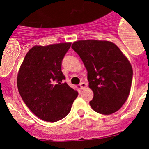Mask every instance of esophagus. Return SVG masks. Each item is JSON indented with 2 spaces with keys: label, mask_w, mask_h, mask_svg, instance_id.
Instances as JSON below:
<instances>
[{
  "label": "esophagus",
  "mask_w": 149,
  "mask_h": 149,
  "mask_svg": "<svg viewBox=\"0 0 149 149\" xmlns=\"http://www.w3.org/2000/svg\"><path fill=\"white\" fill-rule=\"evenodd\" d=\"M86 86H87V85H86V83L82 82V83H81V84H80V86H81V89H84V88H86Z\"/></svg>",
  "instance_id": "obj_1"
}]
</instances>
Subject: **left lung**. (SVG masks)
<instances>
[{
    "instance_id": "8db88e82",
    "label": "left lung",
    "mask_w": 149,
    "mask_h": 149,
    "mask_svg": "<svg viewBox=\"0 0 149 149\" xmlns=\"http://www.w3.org/2000/svg\"><path fill=\"white\" fill-rule=\"evenodd\" d=\"M72 48L80 56L88 72L93 92L89 104L94 111L110 115L127 99L132 82L131 64L118 46L109 41H76Z\"/></svg>"
}]
</instances>
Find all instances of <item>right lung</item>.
<instances>
[{"instance_id": "right-lung-1", "label": "right lung", "mask_w": 149, "mask_h": 149, "mask_svg": "<svg viewBox=\"0 0 149 149\" xmlns=\"http://www.w3.org/2000/svg\"><path fill=\"white\" fill-rule=\"evenodd\" d=\"M71 42L35 45L21 65L17 86L21 97L34 115L46 122L61 120L70 112L78 92L66 83L62 60Z\"/></svg>"}]
</instances>
